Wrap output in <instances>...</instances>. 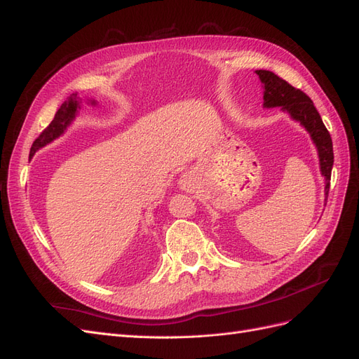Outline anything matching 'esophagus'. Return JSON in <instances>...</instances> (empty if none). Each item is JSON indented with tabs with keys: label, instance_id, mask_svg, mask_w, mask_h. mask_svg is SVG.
I'll list each match as a JSON object with an SVG mask.
<instances>
[{
	"label": "esophagus",
	"instance_id": "1",
	"mask_svg": "<svg viewBox=\"0 0 359 359\" xmlns=\"http://www.w3.org/2000/svg\"><path fill=\"white\" fill-rule=\"evenodd\" d=\"M186 177H187V175H186ZM181 186H182V189H190V186H191L190 180H189V178H182V180H181Z\"/></svg>",
	"mask_w": 359,
	"mask_h": 359
}]
</instances>
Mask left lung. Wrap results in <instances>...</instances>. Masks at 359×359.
Segmentation results:
<instances>
[{
	"mask_svg": "<svg viewBox=\"0 0 359 359\" xmlns=\"http://www.w3.org/2000/svg\"><path fill=\"white\" fill-rule=\"evenodd\" d=\"M260 82L264 83V106L281 107L310 133L313 144L318 148L320 172L325 178V196L328 198L331 170L334 165V151L331 135L325 127L322 118L314 107L310 97L269 70H256Z\"/></svg>",
	"mask_w": 359,
	"mask_h": 359,
	"instance_id": "8db88e82",
	"label": "left lung"
}]
</instances>
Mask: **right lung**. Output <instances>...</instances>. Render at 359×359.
Segmentation results:
<instances>
[{
  "instance_id": "add662e5",
  "label": "right lung",
  "mask_w": 359,
  "mask_h": 359,
  "mask_svg": "<svg viewBox=\"0 0 359 359\" xmlns=\"http://www.w3.org/2000/svg\"><path fill=\"white\" fill-rule=\"evenodd\" d=\"M90 103L95 104V100H90ZM79 109H81V99L78 93H73L70 94V97H67V100L60 106V109L57 111L55 116H53L50 124L43 130L40 136L34 140V142H32V147L29 151V158H32V156L36 154V151L46 147L48 144L52 142V140H55L66 132V128L72 124L76 115H78Z\"/></svg>"
}]
</instances>
